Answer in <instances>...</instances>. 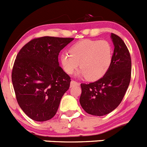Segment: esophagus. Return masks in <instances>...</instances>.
Here are the masks:
<instances>
[{
  "instance_id": "1",
  "label": "esophagus",
  "mask_w": 147,
  "mask_h": 147,
  "mask_svg": "<svg viewBox=\"0 0 147 147\" xmlns=\"http://www.w3.org/2000/svg\"><path fill=\"white\" fill-rule=\"evenodd\" d=\"M75 85H80V83L77 82H76V81H74V80H71V87L75 86Z\"/></svg>"
}]
</instances>
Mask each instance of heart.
Listing matches in <instances>:
<instances>
[{
    "mask_svg": "<svg viewBox=\"0 0 147 147\" xmlns=\"http://www.w3.org/2000/svg\"><path fill=\"white\" fill-rule=\"evenodd\" d=\"M112 59V48L107 40H84L74 44L69 54L60 57L62 68L71 74L78 67L89 81H96L106 74Z\"/></svg>",
    "mask_w": 147,
    "mask_h": 147,
    "instance_id": "heart-1",
    "label": "heart"
}]
</instances>
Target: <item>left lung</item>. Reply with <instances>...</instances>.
<instances>
[{
  "label": "left lung",
  "instance_id": "8db88e82",
  "mask_svg": "<svg viewBox=\"0 0 147 147\" xmlns=\"http://www.w3.org/2000/svg\"><path fill=\"white\" fill-rule=\"evenodd\" d=\"M114 45L110 67L103 77L94 82L82 83L80 102L85 112L102 116L120 105L131 80V57L119 36L111 33Z\"/></svg>",
  "mask_w": 147,
  "mask_h": 147
}]
</instances>
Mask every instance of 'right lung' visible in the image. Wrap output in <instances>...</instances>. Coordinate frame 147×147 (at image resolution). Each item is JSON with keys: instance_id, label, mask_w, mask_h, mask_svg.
<instances>
[{"instance_id": "add662e5", "label": "right lung", "mask_w": 147, "mask_h": 147, "mask_svg": "<svg viewBox=\"0 0 147 147\" xmlns=\"http://www.w3.org/2000/svg\"><path fill=\"white\" fill-rule=\"evenodd\" d=\"M72 37L34 38L18 52L11 82L20 108L37 121L50 120L69 89L71 77L59 65L58 56Z\"/></svg>"}]
</instances>
